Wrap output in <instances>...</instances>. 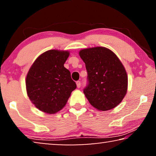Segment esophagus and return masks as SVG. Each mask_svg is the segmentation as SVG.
I'll use <instances>...</instances> for the list:
<instances>
[{"mask_svg": "<svg viewBox=\"0 0 156 156\" xmlns=\"http://www.w3.org/2000/svg\"><path fill=\"white\" fill-rule=\"evenodd\" d=\"M76 87H77L78 88H80V87H81V82H80V81H77V82H76Z\"/></svg>", "mask_w": 156, "mask_h": 156, "instance_id": "esophagus-1", "label": "esophagus"}]
</instances>
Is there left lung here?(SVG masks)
<instances>
[{
  "label": "left lung",
  "instance_id": "obj_1",
  "mask_svg": "<svg viewBox=\"0 0 156 156\" xmlns=\"http://www.w3.org/2000/svg\"><path fill=\"white\" fill-rule=\"evenodd\" d=\"M87 84L84 93L89 103L99 111L116 107L127 91L128 76L122 63L112 51L103 47L82 50Z\"/></svg>",
  "mask_w": 156,
  "mask_h": 156
}]
</instances>
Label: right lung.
Instances as JSON below:
<instances>
[{
	"instance_id": "obj_1",
	"label": "right lung",
	"mask_w": 156,
	"mask_h": 156,
	"mask_svg": "<svg viewBox=\"0 0 156 156\" xmlns=\"http://www.w3.org/2000/svg\"><path fill=\"white\" fill-rule=\"evenodd\" d=\"M67 51L48 50L32 65L26 77L27 96L38 109L48 114L60 111L76 84L64 67Z\"/></svg>"
}]
</instances>
